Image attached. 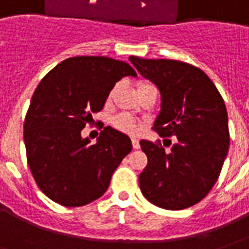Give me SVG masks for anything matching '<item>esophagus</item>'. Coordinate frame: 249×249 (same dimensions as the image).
Here are the masks:
<instances>
[{
	"mask_svg": "<svg viewBox=\"0 0 249 249\" xmlns=\"http://www.w3.org/2000/svg\"><path fill=\"white\" fill-rule=\"evenodd\" d=\"M132 146H133V149H139L140 148V142L137 139H132Z\"/></svg>",
	"mask_w": 249,
	"mask_h": 249,
	"instance_id": "34e87169",
	"label": "esophagus"
}]
</instances>
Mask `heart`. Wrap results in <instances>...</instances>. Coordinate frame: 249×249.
Instances as JSON below:
<instances>
[{"instance_id":"obj_1","label":"heart","mask_w":249,"mask_h":249,"mask_svg":"<svg viewBox=\"0 0 249 249\" xmlns=\"http://www.w3.org/2000/svg\"><path fill=\"white\" fill-rule=\"evenodd\" d=\"M151 87H155L152 82L149 81H145V80H142V81H139L136 84V90H137V94H140L141 92H144L148 88ZM117 90V85L113 87V89L110 90L108 96V100H112L113 97L114 92ZM110 125L113 126L114 129L119 130V132H123V133H126V135H135L139 132V129L141 128V125L142 123L139 121V120L133 119L132 116L126 113H120V114H116L113 116L112 119H110Z\"/></svg>"}]
</instances>
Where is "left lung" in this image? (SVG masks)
Masks as SVG:
<instances>
[{"mask_svg":"<svg viewBox=\"0 0 249 249\" xmlns=\"http://www.w3.org/2000/svg\"><path fill=\"white\" fill-rule=\"evenodd\" d=\"M129 60L161 93V110L153 129L164 139L176 136L172 146L169 140V151L160 140L140 141L148 157L139 176L141 192L160 208H189L212 189L228 153L224 100L211 78L191 64L133 56Z\"/></svg>","mask_w":249,"mask_h":249,"instance_id":"obj_1","label":"left lung"}]
</instances>
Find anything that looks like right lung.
Returning a JSON list of instances; mask_svg holds the SVG:
<instances>
[{"label": "right lung", "instance_id": "right-lung-1", "mask_svg": "<svg viewBox=\"0 0 249 249\" xmlns=\"http://www.w3.org/2000/svg\"><path fill=\"white\" fill-rule=\"evenodd\" d=\"M136 76L124 61L103 56L66 58L46 74L33 93L24 123L26 159L36 183L65 207L101 197L130 151V139L105 126L97 142L82 139L92 113L104 108L114 84Z\"/></svg>", "mask_w": 249, "mask_h": 249}]
</instances>
